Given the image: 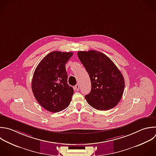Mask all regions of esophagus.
<instances>
[{"label":"esophagus","instance_id":"obj_1","mask_svg":"<svg viewBox=\"0 0 156 156\" xmlns=\"http://www.w3.org/2000/svg\"><path fill=\"white\" fill-rule=\"evenodd\" d=\"M74 90H76V91H79V84H77L76 85H75V86H74Z\"/></svg>","mask_w":156,"mask_h":156}]
</instances>
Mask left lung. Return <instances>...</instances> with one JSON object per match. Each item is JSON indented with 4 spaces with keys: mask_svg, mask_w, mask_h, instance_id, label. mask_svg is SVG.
I'll return each mask as SVG.
<instances>
[{
    "mask_svg": "<svg viewBox=\"0 0 156 156\" xmlns=\"http://www.w3.org/2000/svg\"><path fill=\"white\" fill-rule=\"evenodd\" d=\"M77 55L91 80V91L85 96L88 104L98 110L113 108L120 101L125 86L120 71L99 51H79Z\"/></svg>",
    "mask_w": 156,
    "mask_h": 156,
    "instance_id": "8db88e82",
    "label": "left lung"
}]
</instances>
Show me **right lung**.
<instances>
[{
  "label": "right lung",
  "mask_w": 156,
  "mask_h": 156,
  "mask_svg": "<svg viewBox=\"0 0 156 156\" xmlns=\"http://www.w3.org/2000/svg\"><path fill=\"white\" fill-rule=\"evenodd\" d=\"M73 55L71 52H51L35 70L32 80L34 95L49 112L55 113L65 109L72 99L74 90L67 83L65 65Z\"/></svg>",
  "instance_id": "obj_1"
}]
</instances>
